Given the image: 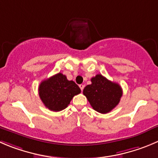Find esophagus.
Returning <instances> with one entry per match:
<instances>
[{
	"mask_svg": "<svg viewBox=\"0 0 158 158\" xmlns=\"http://www.w3.org/2000/svg\"><path fill=\"white\" fill-rule=\"evenodd\" d=\"M79 87H80L81 90V91H83L84 88H85V85H79Z\"/></svg>",
	"mask_w": 158,
	"mask_h": 158,
	"instance_id": "1",
	"label": "esophagus"
}]
</instances>
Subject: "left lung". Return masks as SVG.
<instances>
[{
	"label": "left lung",
	"instance_id": "8db88e82",
	"mask_svg": "<svg viewBox=\"0 0 158 158\" xmlns=\"http://www.w3.org/2000/svg\"><path fill=\"white\" fill-rule=\"evenodd\" d=\"M91 84L83 91L91 107L100 113L111 112L119 103L123 90L118 84L108 80L102 74L91 79Z\"/></svg>",
	"mask_w": 158,
	"mask_h": 158
}]
</instances>
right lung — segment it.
Instances as JSON below:
<instances>
[{
  "label": "right lung",
  "mask_w": 158,
  "mask_h": 158,
  "mask_svg": "<svg viewBox=\"0 0 158 158\" xmlns=\"http://www.w3.org/2000/svg\"><path fill=\"white\" fill-rule=\"evenodd\" d=\"M81 89L73 81L59 73L43 81L39 87V94L44 106L51 111L59 112L66 109Z\"/></svg>",
  "instance_id": "add662e5"
}]
</instances>
